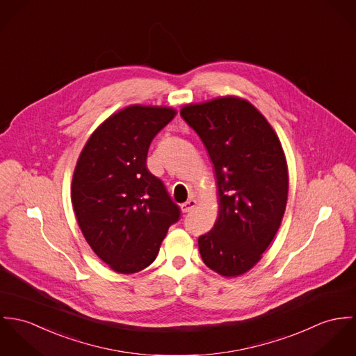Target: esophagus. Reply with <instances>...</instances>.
<instances>
[{"label":"esophagus","mask_w":356,"mask_h":356,"mask_svg":"<svg viewBox=\"0 0 356 356\" xmlns=\"http://www.w3.org/2000/svg\"><path fill=\"white\" fill-rule=\"evenodd\" d=\"M195 206H197V200H195V199H190V200H187L186 203H183V204L180 206V209H181L183 213H188V211H191Z\"/></svg>","instance_id":"obj_1"}]
</instances>
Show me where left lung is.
<instances>
[{"label":"left lung","mask_w":356,"mask_h":356,"mask_svg":"<svg viewBox=\"0 0 356 356\" xmlns=\"http://www.w3.org/2000/svg\"><path fill=\"white\" fill-rule=\"evenodd\" d=\"M180 115L202 139L217 183L218 216L197 238L200 257L222 277L241 276L261 261L286 207L281 142L265 116L240 97L188 104Z\"/></svg>","instance_id":"1"}]
</instances>
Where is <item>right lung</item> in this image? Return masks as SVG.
Listing matches in <instances>:
<instances>
[{
	"label": "right lung",
	"instance_id": "obj_1",
	"mask_svg": "<svg viewBox=\"0 0 356 356\" xmlns=\"http://www.w3.org/2000/svg\"><path fill=\"white\" fill-rule=\"evenodd\" d=\"M168 106L131 105L88 138L75 166L71 199L92 251L118 273L146 269L180 209L147 169L150 143L176 116Z\"/></svg>",
	"mask_w": 356,
	"mask_h": 356
}]
</instances>
